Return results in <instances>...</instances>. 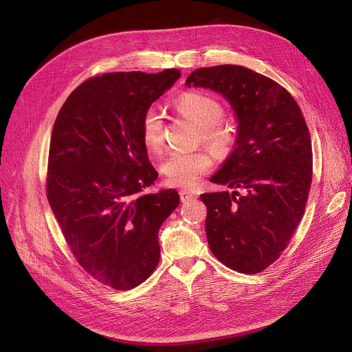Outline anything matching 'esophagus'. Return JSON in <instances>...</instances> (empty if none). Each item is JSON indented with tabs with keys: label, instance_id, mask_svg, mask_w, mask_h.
<instances>
[{
	"label": "esophagus",
	"instance_id": "34e87169",
	"mask_svg": "<svg viewBox=\"0 0 352 352\" xmlns=\"http://www.w3.org/2000/svg\"><path fill=\"white\" fill-rule=\"evenodd\" d=\"M179 198L182 202H188V201H192L194 198H197V194L192 192V191H188V190H181L179 191Z\"/></svg>",
	"mask_w": 352,
	"mask_h": 352
}]
</instances>
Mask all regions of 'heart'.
I'll use <instances>...</instances> for the list:
<instances>
[{"mask_svg":"<svg viewBox=\"0 0 352 352\" xmlns=\"http://www.w3.org/2000/svg\"><path fill=\"white\" fill-rule=\"evenodd\" d=\"M177 110L201 129V135L218 153L226 154L235 146L236 131L228 124H222V104L199 91H186L175 100ZM142 137L144 146L158 153L164 144L162 117L155 109H148L142 119ZM212 167V157L208 151L173 153L162 162V173L168 182L178 186L194 185Z\"/></svg>","mask_w":352,"mask_h":352,"instance_id":"heart-1","label":"heart"}]
</instances>
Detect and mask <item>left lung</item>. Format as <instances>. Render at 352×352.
Returning <instances> with one entry per match:
<instances>
[{"instance_id":"1","label":"left lung","mask_w":352,"mask_h":352,"mask_svg":"<svg viewBox=\"0 0 352 352\" xmlns=\"http://www.w3.org/2000/svg\"><path fill=\"white\" fill-rule=\"evenodd\" d=\"M185 85L222 95L236 116V142L210 182L238 191L202 194L210 252L226 267L254 274L287 248L313 177L310 133L290 93L236 65L201 67Z\"/></svg>"}]
</instances>
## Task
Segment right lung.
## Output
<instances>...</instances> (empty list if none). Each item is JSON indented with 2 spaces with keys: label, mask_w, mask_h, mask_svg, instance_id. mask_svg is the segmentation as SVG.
<instances>
[{
  "label": "right lung",
  "mask_w": 352,
  "mask_h": 352,
  "mask_svg": "<svg viewBox=\"0 0 352 352\" xmlns=\"http://www.w3.org/2000/svg\"><path fill=\"white\" fill-rule=\"evenodd\" d=\"M113 72L76 87L54 124L46 192L65 241L98 282L130 290L160 261L158 230L179 204L175 190L143 194L157 179L142 137L151 103L179 79Z\"/></svg>",
  "instance_id": "1"
}]
</instances>
